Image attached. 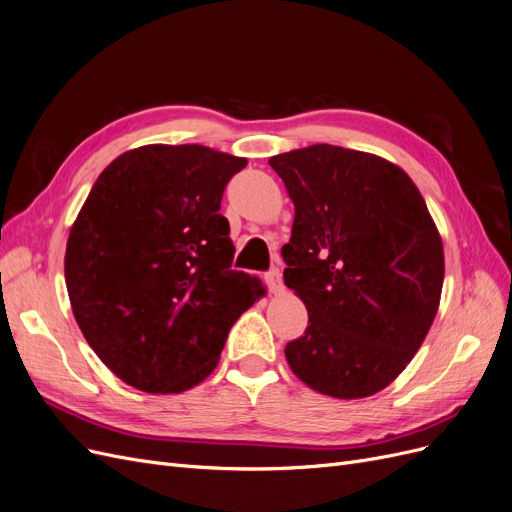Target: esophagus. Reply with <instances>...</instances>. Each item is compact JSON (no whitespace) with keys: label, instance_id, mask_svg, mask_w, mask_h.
Returning a JSON list of instances; mask_svg holds the SVG:
<instances>
[{"label":"esophagus","instance_id":"esophagus-1","mask_svg":"<svg viewBox=\"0 0 512 512\" xmlns=\"http://www.w3.org/2000/svg\"><path fill=\"white\" fill-rule=\"evenodd\" d=\"M266 285L272 293H283V289H285L283 274H280L278 268H272L270 272H266Z\"/></svg>","mask_w":512,"mask_h":512}]
</instances>
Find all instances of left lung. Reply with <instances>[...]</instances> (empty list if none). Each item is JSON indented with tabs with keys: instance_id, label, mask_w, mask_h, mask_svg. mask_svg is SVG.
Returning a JSON list of instances; mask_svg holds the SVG:
<instances>
[{
	"instance_id": "1",
	"label": "left lung",
	"mask_w": 512,
	"mask_h": 512,
	"mask_svg": "<svg viewBox=\"0 0 512 512\" xmlns=\"http://www.w3.org/2000/svg\"><path fill=\"white\" fill-rule=\"evenodd\" d=\"M295 206L285 285L306 304L285 346L293 374L340 400L368 398L410 364L434 323L442 240L410 176L332 144L270 157Z\"/></svg>"
}]
</instances>
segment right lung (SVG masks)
I'll return each instance as SVG.
<instances>
[{"mask_svg":"<svg viewBox=\"0 0 512 512\" xmlns=\"http://www.w3.org/2000/svg\"><path fill=\"white\" fill-rule=\"evenodd\" d=\"M244 157L148 144L97 176L70 229L65 285L82 336L123 383L180 393L217 368L229 329L266 289L232 270L219 212Z\"/></svg>","mask_w":512,"mask_h":512,"instance_id":"add662e5","label":"right lung"}]
</instances>
